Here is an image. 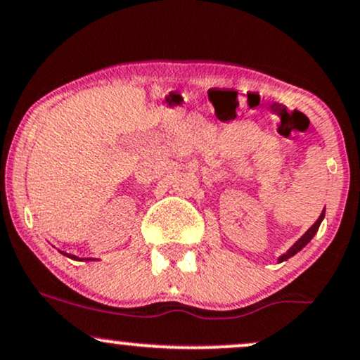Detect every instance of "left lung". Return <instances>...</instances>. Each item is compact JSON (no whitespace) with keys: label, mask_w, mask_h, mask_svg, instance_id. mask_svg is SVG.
<instances>
[{"label":"left lung","mask_w":360,"mask_h":360,"mask_svg":"<svg viewBox=\"0 0 360 360\" xmlns=\"http://www.w3.org/2000/svg\"><path fill=\"white\" fill-rule=\"evenodd\" d=\"M323 216H326V207H323V210H322V213H320V216H319V219H317V221H315L314 224H311V226H310L309 229H307V233H305V235L302 236L300 240H298L297 243L293 245L292 248H290V250L287 251V253H285V255H281V257L278 258V262H280V263H281V262H285V259L292 258L293 255H297L298 251H300L302 248H304V246H307V243H310V240H311V238H314V236H315V233L319 231V226H320V223H322Z\"/></svg>","instance_id":"8db88e82"}]
</instances>
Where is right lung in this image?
Listing matches in <instances>:
<instances>
[{
    "label": "right lung",
    "instance_id": "1",
    "mask_svg": "<svg viewBox=\"0 0 360 360\" xmlns=\"http://www.w3.org/2000/svg\"><path fill=\"white\" fill-rule=\"evenodd\" d=\"M60 253L62 255H67L68 258H72V259H82V262H84V259H86V262H89V259H94V258H79V257H75V255H68V253H65V251H60Z\"/></svg>",
    "mask_w": 360,
    "mask_h": 360
}]
</instances>
